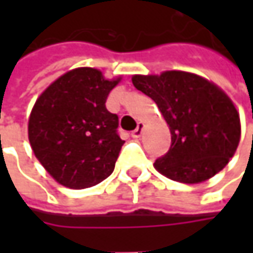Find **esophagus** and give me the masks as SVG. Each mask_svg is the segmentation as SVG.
<instances>
[{"label": "esophagus", "mask_w": 253, "mask_h": 253, "mask_svg": "<svg viewBox=\"0 0 253 253\" xmlns=\"http://www.w3.org/2000/svg\"><path fill=\"white\" fill-rule=\"evenodd\" d=\"M143 126H145L143 124H138V128L132 131V138H135V139H136V138H139V136L142 135V131H143Z\"/></svg>", "instance_id": "1"}]
</instances>
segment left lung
<instances>
[{
  "label": "left lung",
  "mask_w": 253,
  "mask_h": 253,
  "mask_svg": "<svg viewBox=\"0 0 253 253\" xmlns=\"http://www.w3.org/2000/svg\"><path fill=\"white\" fill-rule=\"evenodd\" d=\"M132 83L156 102L169 125V152L153 163L159 173L174 181L196 184L228 165L241 139V120L222 88L181 70L133 74Z\"/></svg>",
  "instance_id": "1"
}]
</instances>
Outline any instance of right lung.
Returning <instances> with one entry per match:
<instances>
[{
	"label": "right lung",
	"instance_id": "obj_1",
	"mask_svg": "<svg viewBox=\"0 0 253 253\" xmlns=\"http://www.w3.org/2000/svg\"><path fill=\"white\" fill-rule=\"evenodd\" d=\"M121 80L105 79L98 69L77 67L38 97L28 138L36 159L59 184L87 189L114 171L125 141L117 133L118 117L105 101Z\"/></svg>",
	"mask_w": 253,
	"mask_h": 253
}]
</instances>
